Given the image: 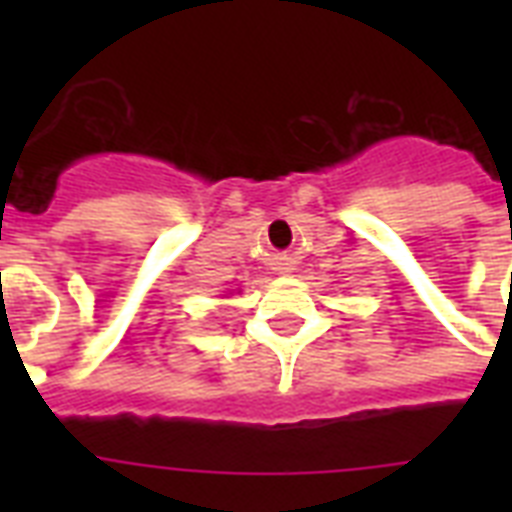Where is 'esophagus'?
Here are the masks:
<instances>
[{
	"label": "esophagus",
	"mask_w": 512,
	"mask_h": 512,
	"mask_svg": "<svg viewBox=\"0 0 512 512\" xmlns=\"http://www.w3.org/2000/svg\"><path fill=\"white\" fill-rule=\"evenodd\" d=\"M279 271H284V273H289V271H292V268H289V263H281V265H279Z\"/></svg>",
	"instance_id": "obj_1"
}]
</instances>
